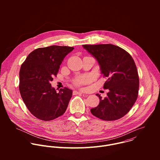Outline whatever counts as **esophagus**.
<instances>
[{
    "label": "esophagus",
    "mask_w": 160,
    "mask_h": 160,
    "mask_svg": "<svg viewBox=\"0 0 160 160\" xmlns=\"http://www.w3.org/2000/svg\"><path fill=\"white\" fill-rule=\"evenodd\" d=\"M73 93V95H77V94L81 95V94H82V93L81 92H78V91H77V90H74Z\"/></svg>",
    "instance_id": "esophagus-1"
}]
</instances>
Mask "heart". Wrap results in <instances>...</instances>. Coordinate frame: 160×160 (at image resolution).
<instances>
[{
    "mask_svg": "<svg viewBox=\"0 0 160 160\" xmlns=\"http://www.w3.org/2000/svg\"><path fill=\"white\" fill-rule=\"evenodd\" d=\"M91 77L90 76L88 75H85L83 77H81L78 78H77L75 80V84L77 85H84L85 83H88L91 81Z\"/></svg>",
    "mask_w": 160,
    "mask_h": 160,
    "instance_id": "1",
    "label": "heart"
}]
</instances>
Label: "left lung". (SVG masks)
Wrapping results in <instances>:
<instances>
[{
	"label": "left lung",
	"mask_w": 160,
	"mask_h": 160,
	"mask_svg": "<svg viewBox=\"0 0 160 160\" xmlns=\"http://www.w3.org/2000/svg\"><path fill=\"white\" fill-rule=\"evenodd\" d=\"M98 61L101 73L108 80L104 89H109L107 98H99V105L90 109L97 118L114 121L124 117L138 97L139 78L135 63L130 54L112 44L83 45Z\"/></svg>",
	"instance_id": "1"
}]
</instances>
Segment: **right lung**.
<instances>
[{
	"label": "right lung",
	"instance_id": "1",
	"mask_svg": "<svg viewBox=\"0 0 160 160\" xmlns=\"http://www.w3.org/2000/svg\"><path fill=\"white\" fill-rule=\"evenodd\" d=\"M74 48L51 45L38 48L27 56L19 71V89L22 101L32 115L43 121L62 115L72 96L64 87L59 92L51 86L65 56Z\"/></svg>",
	"mask_w": 160,
	"mask_h": 160
}]
</instances>
